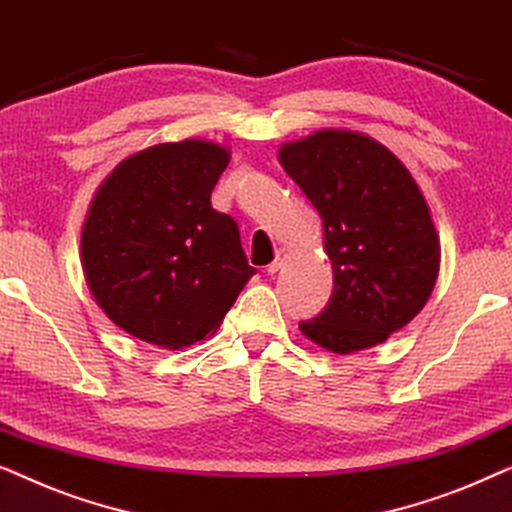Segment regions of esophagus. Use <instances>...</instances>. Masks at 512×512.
Segmentation results:
<instances>
[{
	"instance_id": "obj_1",
	"label": "esophagus",
	"mask_w": 512,
	"mask_h": 512,
	"mask_svg": "<svg viewBox=\"0 0 512 512\" xmlns=\"http://www.w3.org/2000/svg\"><path fill=\"white\" fill-rule=\"evenodd\" d=\"M284 258H286V249H277V254H275V261H272V263L268 265V272H270V275H275V272H277L279 268H282Z\"/></svg>"
}]
</instances>
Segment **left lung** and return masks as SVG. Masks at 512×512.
<instances>
[{
    "label": "left lung",
    "instance_id": "8db88e82",
    "mask_svg": "<svg viewBox=\"0 0 512 512\" xmlns=\"http://www.w3.org/2000/svg\"><path fill=\"white\" fill-rule=\"evenodd\" d=\"M279 163L324 219L333 265L331 300L300 331L335 354L380 345L417 317L438 277L422 191L387 146L349 130L284 144Z\"/></svg>",
    "mask_w": 512,
    "mask_h": 512
}]
</instances>
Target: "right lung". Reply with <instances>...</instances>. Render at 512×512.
I'll use <instances>...</instances> for the list:
<instances>
[{"mask_svg": "<svg viewBox=\"0 0 512 512\" xmlns=\"http://www.w3.org/2000/svg\"><path fill=\"white\" fill-rule=\"evenodd\" d=\"M228 151L202 139L125 158L95 193L81 235L83 275L125 333L181 349L214 333L256 270L212 191Z\"/></svg>", "mask_w": 512, "mask_h": 512, "instance_id": "obj_1", "label": "right lung"}]
</instances>
